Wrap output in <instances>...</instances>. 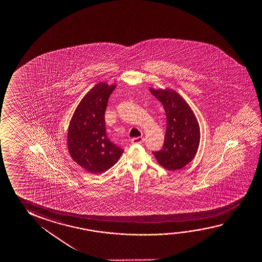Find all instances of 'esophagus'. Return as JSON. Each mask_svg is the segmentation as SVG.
<instances>
[{
	"mask_svg": "<svg viewBox=\"0 0 262 262\" xmlns=\"http://www.w3.org/2000/svg\"><path fill=\"white\" fill-rule=\"evenodd\" d=\"M143 142H144V138L142 137L133 138L132 140L133 144H141Z\"/></svg>",
	"mask_w": 262,
	"mask_h": 262,
	"instance_id": "34e87169",
	"label": "esophagus"
}]
</instances>
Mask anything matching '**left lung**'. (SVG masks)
Segmentation results:
<instances>
[{
    "mask_svg": "<svg viewBox=\"0 0 262 262\" xmlns=\"http://www.w3.org/2000/svg\"><path fill=\"white\" fill-rule=\"evenodd\" d=\"M163 104L166 114V133L160 150L152 151L163 167L176 171L193 160L200 142L198 120L185 99L176 91L150 89Z\"/></svg>",
    "mask_w": 262,
    "mask_h": 262,
    "instance_id": "obj_1",
    "label": "left lung"
}]
</instances>
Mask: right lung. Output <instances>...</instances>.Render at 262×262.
<instances>
[{"label":"right lung","instance_id":"right-lung-1","mask_svg":"<svg viewBox=\"0 0 262 262\" xmlns=\"http://www.w3.org/2000/svg\"><path fill=\"white\" fill-rule=\"evenodd\" d=\"M115 88L106 83L93 86L78 104L69 124V154L77 164L92 173L106 172L123 152L106 133L105 112Z\"/></svg>","mask_w":262,"mask_h":262}]
</instances>
